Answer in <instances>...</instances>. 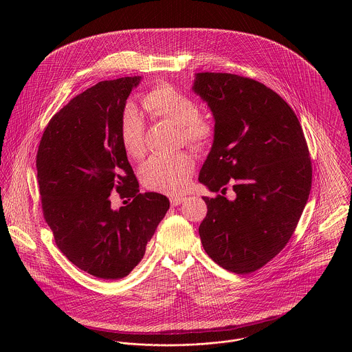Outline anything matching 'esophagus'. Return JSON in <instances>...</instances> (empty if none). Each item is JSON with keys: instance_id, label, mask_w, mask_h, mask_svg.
Instances as JSON below:
<instances>
[{"instance_id": "1", "label": "esophagus", "mask_w": 352, "mask_h": 352, "mask_svg": "<svg viewBox=\"0 0 352 352\" xmlns=\"http://www.w3.org/2000/svg\"><path fill=\"white\" fill-rule=\"evenodd\" d=\"M169 201H170V204H172L173 207H176V206H179L180 203H183L184 198H183V197H172V198H169Z\"/></svg>"}]
</instances>
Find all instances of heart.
Segmentation results:
<instances>
[{"instance_id": "obj_1", "label": "heart", "mask_w": 352, "mask_h": 352, "mask_svg": "<svg viewBox=\"0 0 352 352\" xmlns=\"http://www.w3.org/2000/svg\"><path fill=\"white\" fill-rule=\"evenodd\" d=\"M144 109L154 119L179 126L182 138L188 145L203 149L214 138L215 126L198 112L197 101L176 87L162 82L142 96ZM120 142L127 155L141 160L145 155V122L134 105H127L120 119ZM195 161L190 153L180 151L169 155H154L140 169L141 183L153 191L182 194L194 173Z\"/></svg>"}]
</instances>
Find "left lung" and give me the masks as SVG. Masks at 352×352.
<instances>
[{"label": "left lung", "instance_id": "left-lung-1", "mask_svg": "<svg viewBox=\"0 0 352 352\" xmlns=\"http://www.w3.org/2000/svg\"><path fill=\"white\" fill-rule=\"evenodd\" d=\"M210 107L215 133L199 182L236 199L203 198L201 245L222 268L250 274L292 239L311 188V162L300 120L276 92L230 73H197L192 87Z\"/></svg>", "mask_w": 352, "mask_h": 352}]
</instances>
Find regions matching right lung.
Masks as SVG:
<instances>
[{
    "instance_id": "obj_1",
    "label": "right lung",
    "mask_w": 352,
    "mask_h": 352,
    "mask_svg": "<svg viewBox=\"0 0 352 352\" xmlns=\"http://www.w3.org/2000/svg\"><path fill=\"white\" fill-rule=\"evenodd\" d=\"M140 76L100 81L51 118L36 154L43 217L56 247L80 270L120 279L142 260L169 208L140 184L120 142V119ZM133 201L119 210L109 195Z\"/></svg>"
}]
</instances>
